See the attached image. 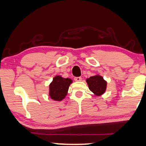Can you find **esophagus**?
Returning a JSON list of instances; mask_svg holds the SVG:
<instances>
[{"label":"esophagus","instance_id":"1","mask_svg":"<svg viewBox=\"0 0 146 146\" xmlns=\"http://www.w3.org/2000/svg\"><path fill=\"white\" fill-rule=\"evenodd\" d=\"M74 80L76 81V82H80V81L82 80V78L81 77H75Z\"/></svg>","mask_w":146,"mask_h":146}]
</instances>
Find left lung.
I'll return each instance as SVG.
<instances>
[{"instance_id":"8db88e82","label":"left lung","mask_w":146,"mask_h":146,"mask_svg":"<svg viewBox=\"0 0 146 146\" xmlns=\"http://www.w3.org/2000/svg\"><path fill=\"white\" fill-rule=\"evenodd\" d=\"M86 81L90 91L93 92L96 96H101L105 93L107 82L104 80L103 76L95 75L87 78Z\"/></svg>"}]
</instances>
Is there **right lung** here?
<instances>
[{
  "label": "right lung",
  "instance_id": "obj_1",
  "mask_svg": "<svg viewBox=\"0 0 146 146\" xmlns=\"http://www.w3.org/2000/svg\"><path fill=\"white\" fill-rule=\"evenodd\" d=\"M72 80L70 78H64L60 76H56L53 78L50 84L49 95L52 99L56 101H61L67 95L68 88Z\"/></svg>",
  "mask_w": 146,
  "mask_h": 146
}]
</instances>
